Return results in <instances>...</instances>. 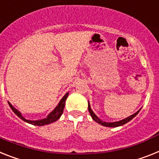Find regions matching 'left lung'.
<instances>
[{"label": "left lung", "instance_id": "8db88e82", "mask_svg": "<svg viewBox=\"0 0 159 159\" xmlns=\"http://www.w3.org/2000/svg\"><path fill=\"white\" fill-rule=\"evenodd\" d=\"M88 110H89V112H90V116H91L92 119L94 120L95 122L98 123L99 125H102V126H106V127H111V128H115V127H118V126H121V125H125L126 123H128L129 121H130L131 120H133L134 117L137 116V114H138V112L140 111V109L139 111H137V112L134 113V114H133L132 116H130L127 117V118L124 119V120H120V121H117V122H104V121L101 120L99 118H98L97 116H96L95 114H94V112H93V111L91 110V108H90V103H88Z\"/></svg>", "mask_w": 159, "mask_h": 159}]
</instances>
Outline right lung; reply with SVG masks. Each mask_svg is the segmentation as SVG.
<instances>
[{
  "instance_id": "1",
  "label": "right lung",
  "mask_w": 159,
  "mask_h": 159,
  "mask_svg": "<svg viewBox=\"0 0 159 159\" xmlns=\"http://www.w3.org/2000/svg\"><path fill=\"white\" fill-rule=\"evenodd\" d=\"M68 95H69V93H66L63 98H61V100L60 101L58 105L56 107V108H55L54 110L46 117V118L42 119V120H26V119H25L22 116L19 111H18L15 107H14L12 106V104L10 102H8V103H9V107H10V108L12 109V111H14L21 120H22L25 121V122L26 123H29L30 125H36V126H43V125H49V124H52V123L57 121V120L61 116V115H62V113H63L64 111V108H65V100L67 98Z\"/></svg>"
}]
</instances>
